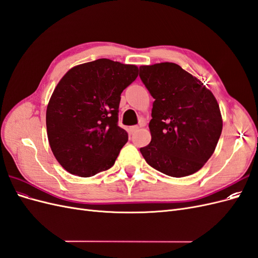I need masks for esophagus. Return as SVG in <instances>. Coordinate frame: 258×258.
<instances>
[{"label": "esophagus", "instance_id": "1", "mask_svg": "<svg viewBox=\"0 0 258 258\" xmlns=\"http://www.w3.org/2000/svg\"><path fill=\"white\" fill-rule=\"evenodd\" d=\"M138 130H139V126H131V127L129 128V131H130L131 135L135 134V132L138 131Z\"/></svg>", "mask_w": 258, "mask_h": 258}]
</instances>
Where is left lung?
I'll return each instance as SVG.
<instances>
[{"label": "left lung", "mask_w": 258, "mask_h": 258, "mask_svg": "<svg viewBox=\"0 0 258 258\" xmlns=\"http://www.w3.org/2000/svg\"><path fill=\"white\" fill-rule=\"evenodd\" d=\"M155 99L151 143L140 148L146 162L169 176L197 172L215 151L223 129L220 105L201 81L172 62L140 67Z\"/></svg>", "instance_id": "1"}]
</instances>
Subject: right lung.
<instances>
[{"mask_svg": "<svg viewBox=\"0 0 258 258\" xmlns=\"http://www.w3.org/2000/svg\"><path fill=\"white\" fill-rule=\"evenodd\" d=\"M138 74L137 66L98 59L60 80L46 110V128L52 154L68 172L89 177L114 165L128 141L117 124L120 95Z\"/></svg>", "mask_w": 258, "mask_h": 258, "instance_id": "right-lung-1", "label": "right lung"}]
</instances>
